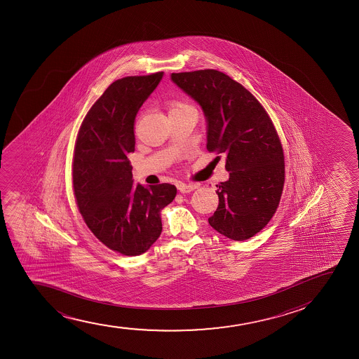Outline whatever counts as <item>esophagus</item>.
Wrapping results in <instances>:
<instances>
[{
  "label": "esophagus",
  "instance_id": "34e87169",
  "mask_svg": "<svg viewBox=\"0 0 359 359\" xmlns=\"http://www.w3.org/2000/svg\"><path fill=\"white\" fill-rule=\"evenodd\" d=\"M198 187L196 184H186V183H180L178 184L177 188L181 193L183 194H186V193H190V191H193V190L198 189Z\"/></svg>",
  "mask_w": 359,
  "mask_h": 359
}]
</instances>
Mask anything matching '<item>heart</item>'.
<instances>
[{
    "mask_svg": "<svg viewBox=\"0 0 359 359\" xmlns=\"http://www.w3.org/2000/svg\"><path fill=\"white\" fill-rule=\"evenodd\" d=\"M168 105H169L170 114H172V112L187 111V110H195L193 105H190V104L186 103V102H182V100H177V99L169 100Z\"/></svg>",
    "mask_w": 359,
    "mask_h": 359,
    "instance_id": "obj_1",
    "label": "heart"
}]
</instances>
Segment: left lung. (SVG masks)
<instances>
[{
  "instance_id": "1",
  "label": "left lung",
  "mask_w": 359,
  "mask_h": 359,
  "mask_svg": "<svg viewBox=\"0 0 359 359\" xmlns=\"http://www.w3.org/2000/svg\"><path fill=\"white\" fill-rule=\"evenodd\" d=\"M194 98L208 122L207 149L226 159L229 181L217 184L218 208L208 223L233 241L264 229L279 206L285 183L284 149L271 117L252 92L215 69L171 74Z\"/></svg>"
}]
</instances>
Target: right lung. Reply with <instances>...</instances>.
Returning <instances> with one entry per match:
<instances>
[{
    "label": "right lung",
    "mask_w": 359,
    "mask_h": 359,
    "mask_svg": "<svg viewBox=\"0 0 359 359\" xmlns=\"http://www.w3.org/2000/svg\"><path fill=\"white\" fill-rule=\"evenodd\" d=\"M163 72L118 79L88 110L79 129L72 163L75 201L83 222L114 252H147L161 233V210L172 202L176 187L161 183L133 188L134 122Z\"/></svg>",
    "instance_id": "1"
}]
</instances>
